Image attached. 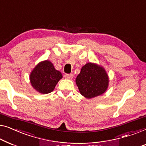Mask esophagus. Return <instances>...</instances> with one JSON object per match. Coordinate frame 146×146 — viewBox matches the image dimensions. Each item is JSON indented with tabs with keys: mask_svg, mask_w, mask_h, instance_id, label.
Listing matches in <instances>:
<instances>
[{
	"mask_svg": "<svg viewBox=\"0 0 146 146\" xmlns=\"http://www.w3.org/2000/svg\"><path fill=\"white\" fill-rule=\"evenodd\" d=\"M65 78L67 79H72L73 78V74H65Z\"/></svg>",
	"mask_w": 146,
	"mask_h": 146,
	"instance_id": "34e87169",
	"label": "esophagus"
}]
</instances>
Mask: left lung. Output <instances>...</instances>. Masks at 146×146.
<instances>
[{
    "instance_id": "obj_1",
    "label": "left lung",
    "mask_w": 146,
    "mask_h": 146,
    "mask_svg": "<svg viewBox=\"0 0 146 146\" xmlns=\"http://www.w3.org/2000/svg\"><path fill=\"white\" fill-rule=\"evenodd\" d=\"M75 82L81 95L90 99L105 93L109 77L103 67L89 62L82 67Z\"/></svg>"
}]
</instances>
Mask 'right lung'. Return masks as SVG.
<instances>
[{"instance_id": "right-lung-1", "label": "right lung", "mask_w": 146, "mask_h": 146, "mask_svg": "<svg viewBox=\"0 0 146 146\" xmlns=\"http://www.w3.org/2000/svg\"><path fill=\"white\" fill-rule=\"evenodd\" d=\"M62 74L55 69L49 60L40 61L30 74V81L32 87L41 94H48L54 90Z\"/></svg>"}]
</instances>
